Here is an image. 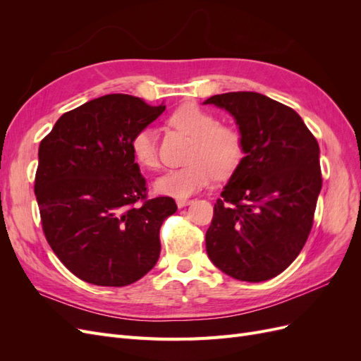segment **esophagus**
Masks as SVG:
<instances>
[{"label": "esophagus", "instance_id": "obj_1", "mask_svg": "<svg viewBox=\"0 0 361 361\" xmlns=\"http://www.w3.org/2000/svg\"><path fill=\"white\" fill-rule=\"evenodd\" d=\"M191 203H192V200H190V199H178V200H176V204H178V207L188 206V204H191Z\"/></svg>", "mask_w": 361, "mask_h": 361}]
</instances>
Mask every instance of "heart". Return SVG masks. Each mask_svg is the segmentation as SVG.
<instances>
[{
	"label": "heart",
	"mask_w": 361,
	"mask_h": 361,
	"mask_svg": "<svg viewBox=\"0 0 361 361\" xmlns=\"http://www.w3.org/2000/svg\"><path fill=\"white\" fill-rule=\"evenodd\" d=\"M173 125L194 137L190 164L162 173L154 182L155 191L174 199H187L202 191L215 176L233 173L244 155L243 138L233 128L220 126L211 113L195 104H185L171 116ZM130 150L140 166H159L158 140L154 126L138 129L130 140Z\"/></svg>",
	"instance_id": "1"
}]
</instances>
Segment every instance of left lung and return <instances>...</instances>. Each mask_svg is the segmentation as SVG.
<instances>
[{"mask_svg":"<svg viewBox=\"0 0 361 361\" xmlns=\"http://www.w3.org/2000/svg\"><path fill=\"white\" fill-rule=\"evenodd\" d=\"M203 104L235 118L245 154L215 203L207 256L236 280H269L307 241L322 188L319 145L297 111L265 94L223 93Z\"/></svg>","mask_w":361,"mask_h":361,"instance_id":"1","label":"left lung"}]
</instances>
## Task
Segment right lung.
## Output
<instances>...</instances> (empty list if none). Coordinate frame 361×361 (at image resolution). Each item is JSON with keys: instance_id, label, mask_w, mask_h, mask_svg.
<instances>
[{"instance_id": "obj_1", "label": "right lung", "mask_w": 361, "mask_h": 361, "mask_svg": "<svg viewBox=\"0 0 361 361\" xmlns=\"http://www.w3.org/2000/svg\"><path fill=\"white\" fill-rule=\"evenodd\" d=\"M166 110L106 94L64 113L40 141L35 192L43 232L72 274L96 286H128L157 265L159 228L178 211L146 199L130 150L138 129Z\"/></svg>"}]
</instances>
